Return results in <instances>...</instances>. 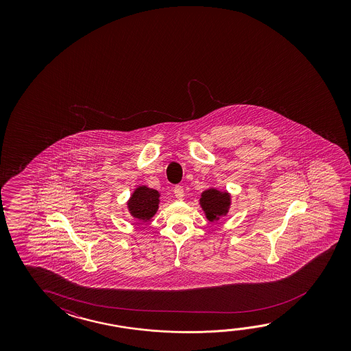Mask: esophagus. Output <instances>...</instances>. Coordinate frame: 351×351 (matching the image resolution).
<instances>
[{
    "label": "esophagus",
    "instance_id": "esophagus-1",
    "mask_svg": "<svg viewBox=\"0 0 351 351\" xmlns=\"http://www.w3.org/2000/svg\"><path fill=\"white\" fill-rule=\"evenodd\" d=\"M173 193H175V197H176L178 199H184V191L182 186H176V187L173 189Z\"/></svg>",
    "mask_w": 351,
    "mask_h": 351
}]
</instances>
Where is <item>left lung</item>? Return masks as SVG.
Here are the masks:
<instances>
[{"instance_id":"1","label":"left lung","mask_w":351,"mask_h":351,"mask_svg":"<svg viewBox=\"0 0 351 351\" xmlns=\"http://www.w3.org/2000/svg\"><path fill=\"white\" fill-rule=\"evenodd\" d=\"M199 206L204 212L206 218L210 223L219 221L220 218L226 217L231 207V195L226 190H219L210 186L203 191L199 198Z\"/></svg>"}]
</instances>
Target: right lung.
Segmentation results:
<instances>
[{
  "label": "right lung",
  "instance_id": "right-lung-1",
  "mask_svg": "<svg viewBox=\"0 0 351 351\" xmlns=\"http://www.w3.org/2000/svg\"><path fill=\"white\" fill-rule=\"evenodd\" d=\"M160 193L145 184H139L127 201V209L131 217L139 221H149L156 215L160 203Z\"/></svg>",
  "mask_w": 351,
  "mask_h": 351
}]
</instances>
